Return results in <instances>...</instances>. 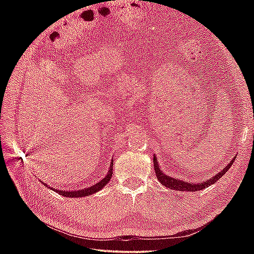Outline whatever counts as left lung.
Listing matches in <instances>:
<instances>
[{
	"label": "left lung",
	"mask_w": 254,
	"mask_h": 254,
	"mask_svg": "<svg viewBox=\"0 0 254 254\" xmlns=\"http://www.w3.org/2000/svg\"><path fill=\"white\" fill-rule=\"evenodd\" d=\"M236 157H234V159H231L230 163L228 164V166H226L225 168L218 172V174L215 175L214 177H212V179H208L207 181L202 182V183H189V182H185L179 179H175V178H171L167 175H164L163 171L159 168V166L157 164V159H156V156H154V168L156 171V176H157L158 181L161 183V185L165 186L166 188H169L171 190H177V191H190V192H194V191H199L203 190V189L207 188L209 186L214 185L215 182L217 180H219L226 172L228 171V169L230 168V166L233 165V163L235 161Z\"/></svg>",
	"instance_id": "left-lung-1"
}]
</instances>
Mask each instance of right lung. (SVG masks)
Returning <instances> with one entry per match:
<instances>
[{"mask_svg": "<svg viewBox=\"0 0 254 254\" xmlns=\"http://www.w3.org/2000/svg\"><path fill=\"white\" fill-rule=\"evenodd\" d=\"M112 166H113V161H111L110 165V169L108 171V175L102 179L101 181H99L96 185H93L89 188H85V189H79L77 191H64V190H56V192H58L60 195L62 196H66V197H84V196H88L90 194H94L96 192H98L99 190H101L108 182L110 181L111 177H112ZM50 188V187H49ZM52 189V188H51Z\"/></svg>", "mask_w": 254, "mask_h": 254, "instance_id": "right-lung-1", "label": "right lung"}]
</instances>
